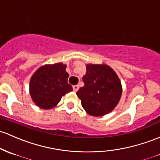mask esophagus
<instances>
[{
    "mask_svg": "<svg viewBox=\"0 0 160 160\" xmlns=\"http://www.w3.org/2000/svg\"><path fill=\"white\" fill-rule=\"evenodd\" d=\"M73 91H74V92H77V91L79 89V86H77V85L73 86Z\"/></svg>",
    "mask_w": 160,
    "mask_h": 160,
    "instance_id": "esophagus-1",
    "label": "esophagus"
}]
</instances>
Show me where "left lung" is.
Masks as SVG:
<instances>
[{
	"label": "left lung",
	"instance_id": "left-lung-1",
	"mask_svg": "<svg viewBox=\"0 0 160 160\" xmlns=\"http://www.w3.org/2000/svg\"><path fill=\"white\" fill-rule=\"evenodd\" d=\"M84 86L77 92L85 111L92 116H103L111 112L122 93L120 80L106 64H87L83 77Z\"/></svg>",
	"mask_w": 160,
	"mask_h": 160
}]
</instances>
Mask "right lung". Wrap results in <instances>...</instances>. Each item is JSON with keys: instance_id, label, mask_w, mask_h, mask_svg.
<instances>
[{"instance_id": "add662e5", "label": "right lung", "mask_w": 160, "mask_h": 160, "mask_svg": "<svg viewBox=\"0 0 160 160\" xmlns=\"http://www.w3.org/2000/svg\"><path fill=\"white\" fill-rule=\"evenodd\" d=\"M66 64L57 63L44 65L34 73L29 83L32 101L39 108L50 109L57 106L63 96L73 88L68 83Z\"/></svg>"}]
</instances>
